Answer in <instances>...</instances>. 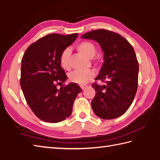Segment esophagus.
Segmentation results:
<instances>
[{
  "label": "esophagus",
  "mask_w": 160,
  "mask_h": 160,
  "mask_svg": "<svg viewBox=\"0 0 160 160\" xmlns=\"http://www.w3.org/2000/svg\"><path fill=\"white\" fill-rule=\"evenodd\" d=\"M88 87L87 85H81V88L82 90H85Z\"/></svg>",
  "instance_id": "34e87169"
}]
</instances>
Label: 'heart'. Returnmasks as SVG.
<instances>
[{
  "instance_id": "obj_1",
  "label": "heart",
  "mask_w": 160,
  "mask_h": 160,
  "mask_svg": "<svg viewBox=\"0 0 160 160\" xmlns=\"http://www.w3.org/2000/svg\"><path fill=\"white\" fill-rule=\"evenodd\" d=\"M77 50L86 57L92 58L96 53V48L94 45L90 41H82L77 45ZM71 51L69 48H65L61 52L59 56V63L65 70L69 68V59ZM95 76V72L92 70H75L69 74V79L73 83L78 84H86L92 80Z\"/></svg>"
}]
</instances>
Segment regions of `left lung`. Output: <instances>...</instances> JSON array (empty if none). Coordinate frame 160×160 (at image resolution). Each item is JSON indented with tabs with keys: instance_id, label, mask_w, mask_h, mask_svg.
<instances>
[{
	"instance_id": "left-lung-1",
	"label": "left lung",
	"mask_w": 160,
	"mask_h": 160,
	"mask_svg": "<svg viewBox=\"0 0 160 160\" xmlns=\"http://www.w3.org/2000/svg\"><path fill=\"white\" fill-rule=\"evenodd\" d=\"M99 43L104 62L95 80L105 82L92 86L96 94L91 102L97 116L112 119L124 114L135 98L138 86L139 64L134 49L122 36L104 29L81 36Z\"/></svg>"
}]
</instances>
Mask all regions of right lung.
Here are the masks:
<instances>
[{
  "instance_id": "obj_1",
  "label": "right lung",
  "mask_w": 160,
  "mask_h": 160,
  "mask_svg": "<svg viewBox=\"0 0 160 160\" xmlns=\"http://www.w3.org/2000/svg\"><path fill=\"white\" fill-rule=\"evenodd\" d=\"M77 37V33L48 34L31 44L22 58V92L35 115L45 122L58 123L69 117L74 100L81 91L75 83L57 88V85L67 80L59 63L60 54Z\"/></svg>"
}]
</instances>
